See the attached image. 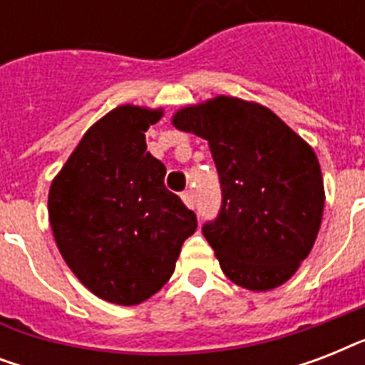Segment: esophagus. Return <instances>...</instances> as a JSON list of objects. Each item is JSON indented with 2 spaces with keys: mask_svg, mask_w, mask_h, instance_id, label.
Here are the masks:
<instances>
[{
  "mask_svg": "<svg viewBox=\"0 0 365 365\" xmlns=\"http://www.w3.org/2000/svg\"><path fill=\"white\" fill-rule=\"evenodd\" d=\"M182 200H183V205L187 206V208H193L195 206V199H193V193H191V191H183Z\"/></svg>",
  "mask_w": 365,
  "mask_h": 365,
  "instance_id": "34e87169",
  "label": "esophagus"
}]
</instances>
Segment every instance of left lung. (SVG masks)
<instances>
[{
    "instance_id": "left-lung-1",
    "label": "left lung",
    "mask_w": 365,
    "mask_h": 365,
    "mask_svg": "<svg viewBox=\"0 0 365 365\" xmlns=\"http://www.w3.org/2000/svg\"><path fill=\"white\" fill-rule=\"evenodd\" d=\"M205 138L222 183V210L202 235L225 277L267 292L288 282L311 254L324 212L317 153L269 108L216 96L172 115Z\"/></svg>"
}]
</instances>
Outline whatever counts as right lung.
Listing matches in <instances>:
<instances>
[{
    "label": "right lung",
    "mask_w": 365,
    "mask_h": 365,
    "mask_svg": "<svg viewBox=\"0 0 365 365\" xmlns=\"http://www.w3.org/2000/svg\"><path fill=\"white\" fill-rule=\"evenodd\" d=\"M163 108L119 106L94 123L48 189V222L66 265L100 299L140 305L176 269L197 216L165 187L145 130Z\"/></svg>",
    "instance_id": "obj_1"
}]
</instances>
